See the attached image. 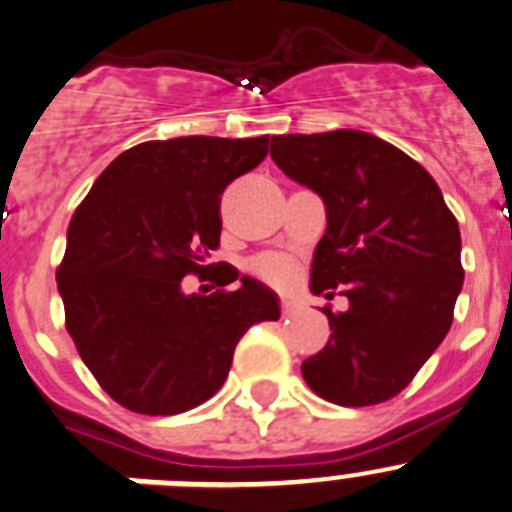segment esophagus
<instances>
[{
  "label": "esophagus",
  "mask_w": 512,
  "mask_h": 512,
  "mask_svg": "<svg viewBox=\"0 0 512 512\" xmlns=\"http://www.w3.org/2000/svg\"><path fill=\"white\" fill-rule=\"evenodd\" d=\"M280 310H282V317H290L292 312H295V302H290V300H285V297H282Z\"/></svg>",
  "instance_id": "esophagus-1"
}]
</instances>
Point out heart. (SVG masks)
Returning a JSON list of instances; mask_svg holds the SVG:
<instances>
[{
	"instance_id": "obj_1",
	"label": "heart",
	"mask_w": 512,
	"mask_h": 512,
	"mask_svg": "<svg viewBox=\"0 0 512 512\" xmlns=\"http://www.w3.org/2000/svg\"><path fill=\"white\" fill-rule=\"evenodd\" d=\"M252 272L265 282H272V285H285L295 272V265L285 255H262L252 262Z\"/></svg>"
}]
</instances>
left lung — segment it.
<instances>
[{"instance_id":"8db88e82","label":"left lung","mask_w":512,"mask_h":512,"mask_svg":"<svg viewBox=\"0 0 512 512\" xmlns=\"http://www.w3.org/2000/svg\"><path fill=\"white\" fill-rule=\"evenodd\" d=\"M270 155L325 200L312 292L350 302L345 312L322 307L330 340L302 362V377L335 405L385 403L453 325L465 277L458 220L423 165L367 132L280 135Z\"/></svg>"}]
</instances>
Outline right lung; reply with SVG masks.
I'll return each mask as SVG.
<instances>
[{
    "mask_svg": "<svg viewBox=\"0 0 512 512\" xmlns=\"http://www.w3.org/2000/svg\"><path fill=\"white\" fill-rule=\"evenodd\" d=\"M255 140L175 137L122 152L74 210L57 267L64 325L99 388L140 415H177L222 388L240 337L277 320L272 290L225 270L185 295L220 247L222 192L267 157ZM202 280V277H200Z\"/></svg>",
    "mask_w": 512,
    "mask_h": 512,
    "instance_id": "add662e5",
    "label": "right lung"
}]
</instances>
